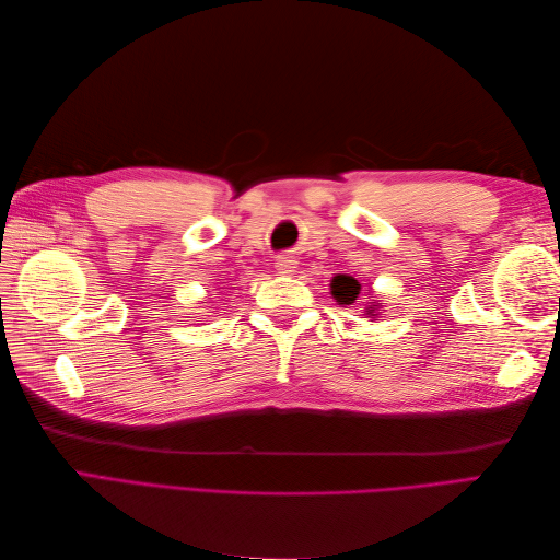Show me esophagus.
Instances as JSON below:
<instances>
[{"label":"esophagus","instance_id":"obj_1","mask_svg":"<svg viewBox=\"0 0 560 560\" xmlns=\"http://www.w3.org/2000/svg\"><path fill=\"white\" fill-rule=\"evenodd\" d=\"M276 268H278V273L290 276V273H294L296 261L290 257V254H280V257L276 259Z\"/></svg>","mask_w":560,"mask_h":560}]
</instances>
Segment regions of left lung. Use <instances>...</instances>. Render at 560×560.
Masks as SVG:
<instances>
[{
    "instance_id": "left-lung-1",
    "label": "left lung",
    "mask_w": 560,
    "mask_h": 560,
    "mask_svg": "<svg viewBox=\"0 0 560 560\" xmlns=\"http://www.w3.org/2000/svg\"><path fill=\"white\" fill-rule=\"evenodd\" d=\"M360 290H362V284L352 276H336L331 280V296L341 303V306H352V303L360 296ZM374 313H376L374 306L366 308V315H374Z\"/></svg>"
}]
</instances>
